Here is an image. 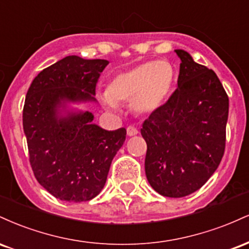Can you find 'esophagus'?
<instances>
[{
  "mask_svg": "<svg viewBox=\"0 0 249 249\" xmlns=\"http://www.w3.org/2000/svg\"><path fill=\"white\" fill-rule=\"evenodd\" d=\"M126 133L128 137H133V136H136V134H138V130L133 126H128L126 128Z\"/></svg>",
  "mask_w": 249,
  "mask_h": 249,
  "instance_id": "obj_1",
  "label": "esophagus"
}]
</instances>
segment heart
I'll list each match as a JSON object with an SVG mask.
<instances>
[{
    "mask_svg": "<svg viewBox=\"0 0 249 249\" xmlns=\"http://www.w3.org/2000/svg\"><path fill=\"white\" fill-rule=\"evenodd\" d=\"M176 69L166 61H150L112 77L101 101L111 110L130 103L139 115H150L165 104L176 84Z\"/></svg>",
    "mask_w": 249,
    "mask_h": 249,
    "instance_id": "obj_1",
    "label": "heart"
}]
</instances>
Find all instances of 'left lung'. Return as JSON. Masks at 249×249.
<instances>
[{"mask_svg":"<svg viewBox=\"0 0 249 249\" xmlns=\"http://www.w3.org/2000/svg\"><path fill=\"white\" fill-rule=\"evenodd\" d=\"M174 51L181 61L178 88L144 122L141 133L147 144L150 185L161 196L182 198L204 186L221 161L228 96L213 70L187 51Z\"/></svg>","mask_w":249,"mask_h":249,"instance_id":"obj_1","label":"left lung"}]
</instances>
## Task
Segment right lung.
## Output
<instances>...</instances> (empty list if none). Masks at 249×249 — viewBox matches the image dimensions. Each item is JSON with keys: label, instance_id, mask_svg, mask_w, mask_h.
Segmentation results:
<instances>
[{"label": "right lung", "instance_id": "right-lung-1", "mask_svg": "<svg viewBox=\"0 0 249 249\" xmlns=\"http://www.w3.org/2000/svg\"><path fill=\"white\" fill-rule=\"evenodd\" d=\"M107 59L67 56L31 83L23 130L37 181L63 201H89L101 193L113 157L124 144V127L107 131L90 111L72 104L96 103V84Z\"/></svg>", "mask_w": 249, "mask_h": 249}]
</instances>
